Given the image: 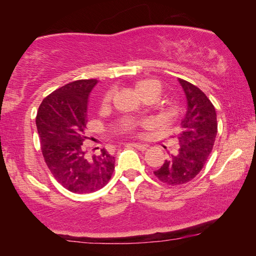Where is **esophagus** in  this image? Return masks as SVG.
<instances>
[{
  "instance_id": "esophagus-1",
  "label": "esophagus",
  "mask_w": 256,
  "mask_h": 256,
  "mask_svg": "<svg viewBox=\"0 0 256 256\" xmlns=\"http://www.w3.org/2000/svg\"><path fill=\"white\" fill-rule=\"evenodd\" d=\"M130 146H134V148H136V149H138V150H142V151H144L146 149V144H136V142H132V144H130Z\"/></svg>"
}]
</instances>
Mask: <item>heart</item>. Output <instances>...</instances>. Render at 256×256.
I'll return each mask as SVG.
<instances>
[{"label": "heart", "instance_id": "1", "mask_svg": "<svg viewBox=\"0 0 256 256\" xmlns=\"http://www.w3.org/2000/svg\"><path fill=\"white\" fill-rule=\"evenodd\" d=\"M136 92L140 94L142 98H146L148 96H156L158 98V96L162 92V86H160L159 82L156 80H151V79H146V80H141L138 81L136 84ZM112 99V94H107L105 97H104L102 104L104 105H108ZM134 125L132 124H126L123 131L125 132H131L133 130Z\"/></svg>", "mask_w": 256, "mask_h": 256}]
</instances>
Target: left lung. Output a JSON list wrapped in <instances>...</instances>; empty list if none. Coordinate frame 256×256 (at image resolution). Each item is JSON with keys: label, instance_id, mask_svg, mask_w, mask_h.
<instances>
[{"label": "left lung", "instance_id": "1", "mask_svg": "<svg viewBox=\"0 0 256 256\" xmlns=\"http://www.w3.org/2000/svg\"><path fill=\"white\" fill-rule=\"evenodd\" d=\"M178 82L186 97V112L176 136L180 146L154 172L159 180L168 185L188 183L201 172L218 131L216 110L209 98L190 82L182 79Z\"/></svg>", "mask_w": 256, "mask_h": 256}]
</instances>
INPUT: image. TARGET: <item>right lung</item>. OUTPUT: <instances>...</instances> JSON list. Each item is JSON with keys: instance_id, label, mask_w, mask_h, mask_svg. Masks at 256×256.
<instances>
[{"instance_id": "obj_1", "label": "right lung", "mask_w": 256, "mask_h": 256, "mask_svg": "<svg viewBox=\"0 0 256 256\" xmlns=\"http://www.w3.org/2000/svg\"><path fill=\"white\" fill-rule=\"evenodd\" d=\"M96 79L60 86L40 104L36 125L44 159L55 180L73 193H92L110 182L115 157L102 149L90 154L82 146L86 136V107Z\"/></svg>"}]
</instances>
